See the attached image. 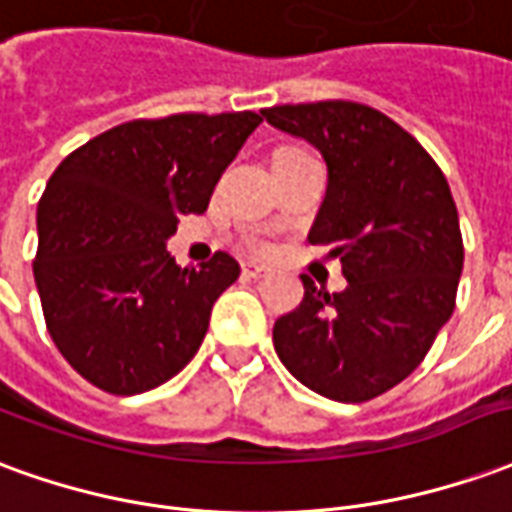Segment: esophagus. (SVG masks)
<instances>
[{"instance_id":"obj_1","label":"esophagus","mask_w":512,"mask_h":512,"mask_svg":"<svg viewBox=\"0 0 512 512\" xmlns=\"http://www.w3.org/2000/svg\"><path fill=\"white\" fill-rule=\"evenodd\" d=\"M241 271H244V277H249V280H257V277H266V274H271V268L263 266V263H257V260H244Z\"/></svg>"}]
</instances>
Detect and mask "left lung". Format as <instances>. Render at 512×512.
Segmentation results:
<instances>
[{
	"instance_id": "8db88e82",
	"label": "left lung",
	"mask_w": 512,
	"mask_h": 512,
	"mask_svg": "<svg viewBox=\"0 0 512 512\" xmlns=\"http://www.w3.org/2000/svg\"><path fill=\"white\" fill-rule=\"evenodd\" d=\"M263 119L324 157L330 182L307 241L330 244L346 277L327 293L302 274L305 299L274 321V349L310 391L368 402L416 371L455 310L463 238L449 182L374 107L280 105Z\"/></svg>"
}]
</instances>
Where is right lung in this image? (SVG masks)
<instances>
[{
    "label": "right lung",
    "mask_w": 512,
    "mask_h": 512,
    "mask_svg": "<svg viewBox=\"0 0 512 512\" xmlns=\"http://www.w3.org/2000/svg\"><path fill=\"white\" fill-rule=\"evenodd\" d=\"M260 121L252 110L127 121L49 177L32 274L52 341L96 388L152 391L199 352L210 310L241 266L219 252L180 268L166 241L182 213H205Z\"/></svg>",
    "instance_id": "right-lung-1"
}]
</instances>
